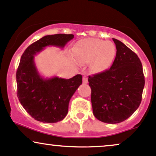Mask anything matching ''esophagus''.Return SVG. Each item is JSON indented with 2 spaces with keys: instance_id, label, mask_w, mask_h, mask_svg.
I'll return each instance as SVG.
<instances>
[{
  "instance_id": "1",
  "label": "esophagus",
  "mask_w": 156,
  "mask_h": 156,
  "mask_svg": "<svg viewBox=\"0 0 156 156\" xmlns=\"http://www.w3.org/2000/svg\"><path fill=\"white\" fill-rule=\"evenodd\" d=\"M83 83L84 84H87V83H88V81H87V78L86 77V76H83Z\"/></svg>"
}]
</instances>
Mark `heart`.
Masks as SVG:
<instances>
[{"label":"heart","instance_id":"1","mask_svg":"<svg viewBox=\"0 0 156 156\" xmlns=\"http://www.w3.org/2000/svg\"><path fill=\"white\" fill-rule=\"evenodd\" d=\"M115 53V46L111 42L88 38L73 47L71 60L75 66L90 64L93 71L101 72L111 64Z\"/></svg>","mask_w":156,"mask_h":156}]
</instances>
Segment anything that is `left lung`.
I'll return each instance as SVG.
<instances>
[{"mask_svg": "<svg viewBox=\"0 0 156 156\" xmlns=\"http://www.w3.org/2000/svg\"><path fill=\"white\" fill-rule=\"evenodd\" d=\"M113 40L116 55L111 67L88 76L94 116L108 124L123 122L137 110L144 87L139 57L119 40Z\"/></svg>", "mask_w": 156, "mask_h": 156, "instance_id": "left-lung-1", "label": "left lung"}]
</instances>
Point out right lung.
Masks as SVG:
<instances>
[{"mask_svg":"<svg viewBox=\"0 0 156 156\" xmlns=\"http://www.w3.org/2000/svg\"><path fill=\"white\" fill-rule=\"evenodd\" d=\"M73 38V34L46 35L29 45L21 56L16 72L17 95L24 109L37 121L55 123L63 119L70 99L83 83V76L43 78L37 70L34 56L46 46L63 48Z\"/></svg>","mask_w":156,"mask_h":156,"instance_id":"add662e5","label":"right lung"}]
</instances>
